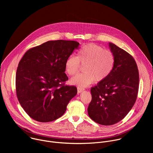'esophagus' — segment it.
Segmentation results:
<instances>
[{"mask_svg": "<svg viewBox=\"0 0 153 153\" xmlns=\"http://www.w3.org/2000/svg\"><path fill=\"white\" fill-rule=\"evenodd\" d=\"M85 90V89L84 88H81V87H77V91H78V93H82V91H83Z\"/></svg>", "mask_w": 153, "mask_h": 153, "instance_id": "obj_1", "label": "esophagus"}]
</instances>
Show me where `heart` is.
<instances>
[{
	"instance_id": "obj_1",
	"label": "heart",
	"mask_w": 153,
	"mask_h": 153,
	"mask_svg": "<svg viewBox=\"0 0 153 153\" xmlns=\"http://www.w3.org/2000/svg\"><path fill=\"white\" fill-rule=\"evenodd\" d=\"M80 62L86 63L83 73H79L71 79L72 84L85 88L97 80L106 79L113 71L115 63L114 54L99 45L90 43L83 46L77 53V57L71 55L65 61V70L72 76L80 67Z\"/></svg>"
}]
</instances>
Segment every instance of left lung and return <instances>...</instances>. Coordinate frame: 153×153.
I'll list each match as a JSON object with an SVG mask.
<instances>
[{"label": "left lung", "mask_w": 153, "mask_h": 153, "mask_svg": "<svg viewBox=\"0 0 153 153\" xmlns=\"http://www.w3.org/2000/svg\"><path fill=\"white\" fill-rule=\"evenodd\" d=\"M115 63L111 74L92 87V100L88 114L95 122L111 125L122 120L131 110L137 99L139 75L134 58L109 42Z\"/></svg>", "instance_id": "8db88e82"}]
</instances>
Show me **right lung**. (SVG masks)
Returning <instances> with one entry per match:
<instances>
[{
	"label": "right lung",
	"instance_id": "obj_1",
	"mask_svg": "<svg viewBox=\"0 0 153 153\" xmlns=\"http://www.w3.org/2000/svg\"><path fill=\"white\" fill-rule=\"evenodd\" d=\"M79 43L51 40L28 50L19 63L16 76V94L27 114L40 122L60 117L77 92L65 86V61Z\"/></svg>",
	"mask_w": 153,
	"mask_h": 153
}]
</instances>
